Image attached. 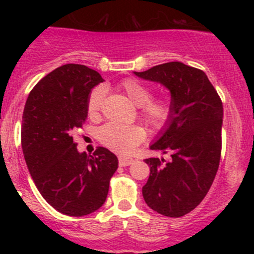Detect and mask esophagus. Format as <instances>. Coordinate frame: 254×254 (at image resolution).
Wrapping results in <instances>:
<instances>
[{
    "instance_id": "34e87169",
    "label": "esophagus",
    "mask_w": 254,
    "mask_h": 254,
    "mask_svg": "<svg viewBox=\"0 0 254 254\" xmlns=\"http://www.w3.org/2000/svg\"><path fill=\"white\" fill-rule=\"evenodd\" d=\"M133 160L131 157H125V156H119V166L121 167H125V166L132 165Z\"/></svg>"
}]
</instances>
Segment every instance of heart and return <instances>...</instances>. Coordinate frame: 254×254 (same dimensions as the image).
Instances as JSON below:
<instances>
[{
  "mask_svg": "<svg viewBox=\"0 0 254 254\" xmlns=\"http://www.w3.org/2000/svg\"><path fill=\"white\" fill-rule=\"evenodd\" d=\"M118 89L124 93L136 106L139 107V116L150 127L161 129L170 122L173 115V103L170 97H153L151 88L137 78H125L118 84ZM104 101V89L97 87L89 93L87 99V113L90 118H98ZM147 137V131L141 125H121L109 123L98 131V138L110 149L121 153H130Z\"/></svg>",
  "mask_w": 254,
  "mask_h": 254,
  "instance_id": "1",
  "label": "heart"
}]
</instances>
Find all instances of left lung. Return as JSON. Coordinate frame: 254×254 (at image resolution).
<instances>
[{
  "instance_id": "obj_1",
  "label": "left lung",
  "mask_w": 254,
  "mask_h": 254,
  "mask_svg": "<svg viewBox=\"0 0 254 254\" xmlns=\"http://www.w3.org/2000/svg\"><path fill=\"white\" fill-rule=\"evenodd\" d=\"M137 76L171 90L173 115L151 150L150 176L142 188L145 203L167 217H182L204 199L216 176L222 149L223 107L205 72L180 62L155 65Z\"/></svg>"
}]
</instances>
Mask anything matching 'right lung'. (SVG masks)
Masks as SVG:
<instances>
[{"label": "right lung", "instance_id": "obj_1", "mask_svg": "<svg viewBox=\"0 0 254 254\" xmlns=\"http://www.w3.org/2000/svg\"><path fill=\"white\" fill-rule=\"evenodd\" d=\"M104 78L82 64H64L31 90L22 116L21 144L40 194L68 216H84L106 200L118 159L104 147L78 153L72 131L87 119L90 90Z\"/></svg>", "mask_w": 254, "mask_h": 254}]
</instances>
